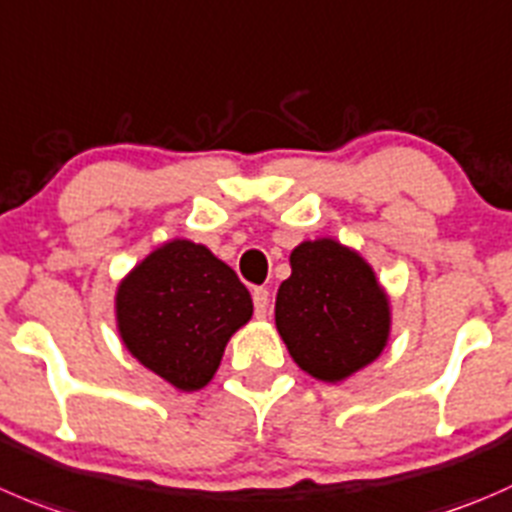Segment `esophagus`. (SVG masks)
Wrapping results in <instances>:
<instances>
[{"label": "esophagus", "instance_id": "1", "mask_svg": "<svg viewBox=\"0 0 512 512\" xmlns=\"http://www.w3.org/2000/svg\"><path fill=\"white\" fill-rule=\"evenodd\" d=\"M252 302H255V315L265 317L267 305H270V292H267L265 287H255V290H252Z\"/></svg>", "mask_w": 512, "mask_h": 512}]
</instances>
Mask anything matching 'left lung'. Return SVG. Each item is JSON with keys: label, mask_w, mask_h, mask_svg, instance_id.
<instances>
[{"label": "left lung", "mask_w": 512, "mask_h": 512, "mask_svg": "<svg viewBox=\"0 0 512 512\" xmlns=\"http://www.w3.org/2000/svg\"><path fill=\"white\" fill-rule=\"evenodd\" d=\"M277 290L275 322L292 360L325 382L345 380L388 342V297L370 265L335 240L302 242Z\"/></svg>", "instance_id": "obj_1"}]
</instances>
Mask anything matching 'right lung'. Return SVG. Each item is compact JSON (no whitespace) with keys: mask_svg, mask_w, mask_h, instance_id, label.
Instances as JSON below:
<instances>
[{"mask_svg":"<svg viewBox=\"0 0 512 512\" xmlns=\"http://www.w3.org/2000/svg\"><path fill=\"white\" fill-rule=\"evenodd\" d=\"M250 317L252 297L235 270L187 240L152 252L117 290L127 350L180 390L205 388Z\"/></svg>","mask_w":512,"mask_h":512,"instance_id":"1","label":"right lung"}]
</instances>
